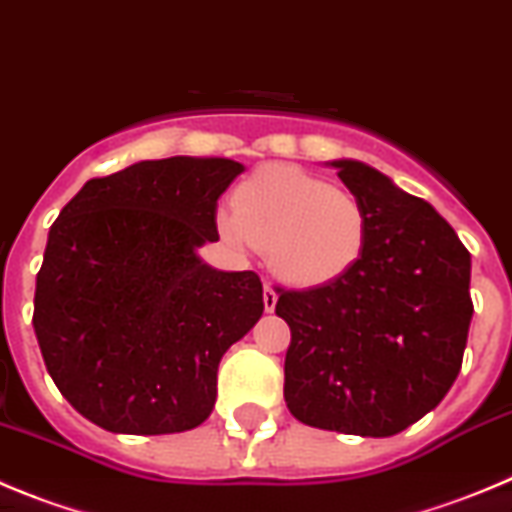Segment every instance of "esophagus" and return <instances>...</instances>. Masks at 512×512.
<instances>
[{
  "mask_svg": "<svg viewBox=\"0 0 512 512\" xmlns=\"http://www.w3.org/2000/svg\"><path fill=\"white\" fill-rule=\"evenodd\" d=\"M262 301H265V308L270 313L275 311V303H278V293H275L273 285H265V290H262Z\"/></svg>",
  "mask_w": 512,
  "mask_h": 512,
  "instance_id": "34e87169",
  "label": "esophagus"
}]
</instances>
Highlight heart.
I'll use <instances>...</instances> for the list:
<instances>
[{
  "mask_svg": "<svg viewBox=\"0 0 512 512\" xmlns=\"http://www.w3.org/2000/svg\"><path fill=\"white\" fill-rule=\"evenodd\" d=\"M219 232L239 250L262 247L280 280L319 288L344 278L367 242V211L352 191L296 165H265L219 211Z\"/></svg>",
  "mask_w": 512,
  "mask_h": 512,
  "instance_id": "obj_1",
  "label": "heart"
}]
</instances>
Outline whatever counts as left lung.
I'll use <instances>...</instances> for the list:
<instances>
[{
    "instance_id": "obj_1",
    "label": "left lung",
    "mask_w": 512,
    "mask_h": 512,
    "mask_svg": "<svg viewBox=\"0 0 512 512\" xmlns=\"http://www.w3.org/2000/svg\"><path fill=\"white\" fill-rule=\"evenodd\" d=\"M326 165L365 206L367 242L344 278L280 293L285 403L306 426L382 439L434 411L462 370L472 257L434 206L385 173Z\"/></svg>"
}]
</instances>
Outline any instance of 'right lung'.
<instances>
[{
	"instance_id": "right-lung-1",
	"label": "right lung",
	"mask_w": 512,
	"mask_h": 512,
	"mask_svg": "<svg viewBox=\"0 0 512 512\" xmlns=\"http://www.w3.org/2000/svg\"><path fill=\"white\" fill-rule=\"evenodd\" d=\"M245 165L140 160L91 178L48 232L32 326L50 377L112 434H178L211 416L216 370L265 311L252 270L201 260Z\"/></svg>"
}]
</instances>
